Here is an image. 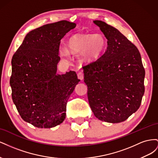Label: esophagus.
Returning a JSON list of instances; mask_svg holds the SVG:
<instances>
[{"mask_svg":"<svg viewBox=\"0 0 158 158\" xmlns=\"http://www.w3.org/2000/svg\"><path fill=\"white\" fill-rule=\"evenodd\" d=\"M78 78L80 80H82L84 79V73H83L82 71H80L79 73H78Z\"/></svg>","mask_w":158,"mask_h":158,"instance_id":"esophagus-1","label":"esophagus"}]
</instances>
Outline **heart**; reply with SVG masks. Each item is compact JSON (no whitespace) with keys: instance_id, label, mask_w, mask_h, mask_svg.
<instances>
[{"instance_id":"b5f03b06","label":"heart","mask_w":158,"mask_h":158,"mask_svg":"<svg viewBox=\"0 0 158 158\" xmlns=\"http://www.w3.org/2000/svg\"><path fill=\"white\" fill-rule=\"evenodd\" d=\"M107 41L102 34H78L71 37L66 43V49L73 54L80 53L84 62L98 59L106 48ZM60 55L64 59L69 57L66 49L60 51Z\"/></svg>"}]
</instances>
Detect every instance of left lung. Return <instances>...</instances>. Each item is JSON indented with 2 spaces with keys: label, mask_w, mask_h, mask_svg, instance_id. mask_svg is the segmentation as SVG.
Returning a JSON list of instances; mask_svg holds the SVG:
<instances>
[{
  "label": "left lung",
  "mask_w": 158,
  "mask_h": 158,
  "mask_svg": "<svg viewBox=\"0 0 158 158\" xmlns=\"http://www.w3.org/2000/svg\"><path fill=\"white\" fill-rule=\"evenodd\" d=\"M107 40L106 51L84 66L89 106L102 121L118 123L140 107L144 94L145 70L137 47L116 28L94 20Z\"/></svg>",
  "instance_id": "1"
}]
</instances>
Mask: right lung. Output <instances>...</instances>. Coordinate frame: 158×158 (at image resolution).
Instances as JSON below:
<instances>
[{
    "mask_svg": "<svg viewBox=\"0 0 158 158\" xmlns=\"http://www.w3.org/2000/svg\"><path fill=\"white\" fill-rule=\"evenodd\" d=\"M76 23H49L27 33L12 59V98L23 121L37 128L60 125L80 80L74 71L56 74L60 40Z\"/></svg>",
    "mask_w": 158,
    "mask_h": 158,
    "instance_id": "1",
    "label": "right lung"
}]
</instances>
